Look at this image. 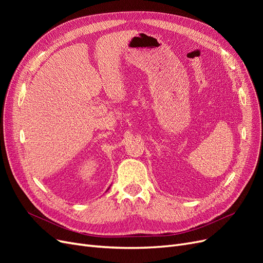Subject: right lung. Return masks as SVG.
Here are the masks:
<instances>
[{
    "instance_id": "right-lung-1",
    "label": "right lung",
    "mask_w": 263,
    "mask_h": 263,
    "mask_svg": "<svg viewBox=\"0 0 263 263\" xmlns=\"http://www.w3.org/2000/svg\"><path fill=\"white\" fill-rule=\"evenodd\" d=\"M108 189H109V187H108ZM108 189H107V190H108Z\"/></svg>"
}]
</instances>
